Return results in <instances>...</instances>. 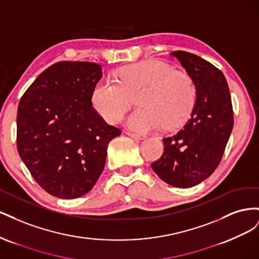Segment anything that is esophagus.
Instances as JSON below:
<instances>
[{"instance_id":"34e87169","label":"esophagus","mask_w":259,"mask_h":259,"mask_svg":"<svg viewBox=\"0 0 259 259\" xmlns=\"http://www.w3.org/2000/svg\"><path fill=\"white\" fill-rule=\"evenodd\" d=\"M126 135L130 136L131 138H134V139H137V140H142V139H145L146 138V135H143V134H134V133H130L127 132Z\"/></svg>"}]
</instances>
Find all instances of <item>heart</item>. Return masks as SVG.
I'll use <instances>...</instances> for the list:
<instances>
[{"mask_svg": "<svg viewBox=\"0 0 259 259\" xmlns=\"http://www.w3.org/2000/svg\"><path fill=\"white\" fill-rule=\"evenodd\" d=\"M119 82L99 80L92 92V104L107 122L119 121L137 96L140 107L125 123L132 130L147 132L175 127L187 120L197 96L191 77L161 60H145L120 69Z\"/></svg>", "mask_w": 259, "mask_h": 259, "instance_id": "b5f03b06", "label": "heart"}]
</instances>
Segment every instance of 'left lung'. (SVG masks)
<instances>
[{"instance_id": "obj_1", "label": "left lung", "mask_w": 259, "mask_h": 259, "mask_svg": "<svg viewBox=\"0 0 259 259\" xmlns=\"http://www.w3.org/2000/svg\"><path fill=\"white\" fill-rule=\"evenodd\" d=\"M197 89L190 119L177 134L163 138L164 152L151 164L163 182L176 188L202 183L216 169L233 128L228 83L221 70L197 55L170 53Z\"/></svg>"}]
</instances>
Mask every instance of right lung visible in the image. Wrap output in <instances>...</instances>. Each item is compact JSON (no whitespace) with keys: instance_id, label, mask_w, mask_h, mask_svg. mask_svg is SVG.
I'll list each match as a JSON object with an SVG mask.
<instances>
[{"instance_id":"right-lung-1","label":"right lung","mask_w":259,"mask_h":259,"mask_svg":"<svg viewBox=\"0 0 259 259\" xmlns=\"http://www.w3.org/2000/svg\"><path fill=\"white\" fill-rule=\"evenodd\" d=\"M101 76L94 62H56L20 99L18 153L35 182L56 198L91 191L105 167L109 143L121 134L92 107Z\"/></svg>"}]
</instances>
